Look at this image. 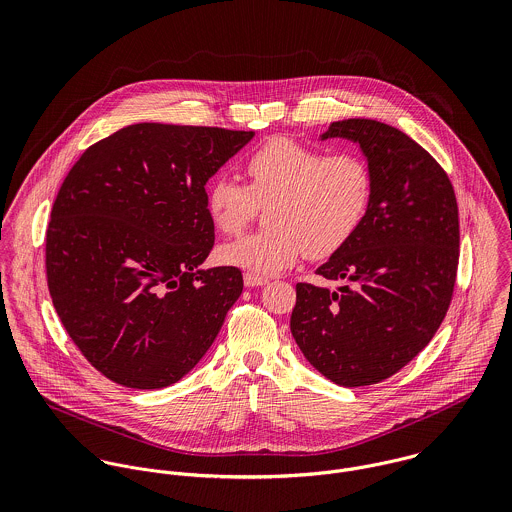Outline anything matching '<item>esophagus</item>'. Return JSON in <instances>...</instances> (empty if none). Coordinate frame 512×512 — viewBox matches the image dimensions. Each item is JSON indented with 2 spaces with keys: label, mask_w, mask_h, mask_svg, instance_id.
<instances>
[{
  "label": "esophagus",
  "mask_w": 512,
  "mask_h": 512,
  "mask_svg": "<svg viewBox=\"0 0 512 512\" xmlns=\"http://www.w3.org/2000/svg\"><path fill=\"white\" fill-rule=\"evenodd\" d=\"M266 284H268V278H262V276H256V274H250V272L244 274V286L246 288H258V286H266Z\"/></svg>",
  "instance_id": "esophagus-1"
}]
</instances>
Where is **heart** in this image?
<instances>
[{
	"label": "heart",
	"instance_id": "1",
	"mask_svg": "<svg viewBox=\"0 0 512 512\" xmlns=\"http://www.w3.org/2000/svg\"><path fill=\"white\" fill-rule=\"evenodd\" d=\"M248 187L215 177L207 187V211L224 234H238L267 205L270 226L220 248V260L250 274L270 276L297 256L327 258L363 224L372 197V175L353 153L327 155L292 138H272L244 161Z\"/></svg>",
	"mask_w": 512,
	"mask_h": 512
}]
</instances>
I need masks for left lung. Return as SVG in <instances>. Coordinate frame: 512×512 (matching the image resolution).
Wrapping results in <instances>:
<instances>
[{
  "instance_id": "8db88e82",
  "label": "left lung",
  "mask_w": 512,
  "mask_h": 512,
  "mask_svg": "<svg viewBox=\"0 0 512 512\" xmlns=\"http://www.w3.org/2000/svg\"><path fill=\"white\" fill-rule=\"evenodd\" d=\"M319 138L361 147L372 197L353 238L315 270L345 286L297 284L290 327L303 357L331 382L376 384L408 365L447 313L459 260L457 201L438 161L388 124L341 120Z\"/></svg>"
}]
</instances>
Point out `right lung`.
<instances>
[{"instance_id": "add662e5", "label": "right lung", "mask_w": 512, "mask_h": 512, "mask_svg": "<svg viewBox=\"0 0 512 512\" xmlns=\"http://www.w3.org/2000/svg\"><path fill=\"white\" fill-rule=\"evenodd\" d=\"M252 138L134 124L88 147L63 181L47 284L74 345L112 382L165 388L217 339L244 284L234 266L201 268L215 244L205 185Z\"/></svg>"}]
</instances>
